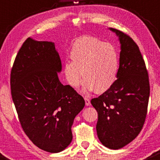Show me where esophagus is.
<instances>
[{
    "label": "esophagus",
    "mask_w": 160,
    "mask_h": 160,
    "mask_svg": "<svg viewBox=\"0 0 160 160\" xmlns=\"http://www.w3.org/2000/svg\"><path fill=\"white\" fill-rule=\"evenodd\" d=\"M84 100H85V104H86V105H91V101H90V99L88 98H84Z\"/></svg>",
    "instance_id": "obj_1"
}]
</instances>
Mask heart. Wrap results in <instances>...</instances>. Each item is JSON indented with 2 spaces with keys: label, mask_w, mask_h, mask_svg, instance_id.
Masks as SVG:
<instances>
[{
  "label": "heart",
  "mask_w": 160,
  "mask_h": 160,
  "mask_svg": "<svg viewBox=\"0 0 160 160\" xmlns=\"http://www.w3.org/2000/svg\"><path fill=\"white\" fill-rule=\"evenodd\" d=\"M69 57L72 62H65L63 72L72 88L80 84L82 75L83 89L98 94L108 91L116 82L119 54L112 44L92 36H83L72 43Z\"/></svg>",
  "instance_id": "b5f03b06"
}]
</instances>
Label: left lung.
Masks as SVG:
<instances>
[{
    "label": "left lung",
    "instance_id": "left-lung-1",
    "mask_svg": "<svg viewBox=\"0 0 160 160\" xmlns=\"http://www.w3.org/2000/svg\"><path fill=\"white\" fill-rule=\"evenodd\" d=\"M121 44L119 67L114 84L91 105L98 112L97 134L102 145L119 149L132 142L144 126L148 110V73L138 46L119 29L110 28Z\"/></svg>",
    "mask_w": 160,
    "mask_h": 160
}]
</instances>
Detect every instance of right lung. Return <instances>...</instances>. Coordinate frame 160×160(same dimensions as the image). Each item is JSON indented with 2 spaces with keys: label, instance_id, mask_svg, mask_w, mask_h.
I'll use <instances>...</instances> for the list:
<instances>
[{
  "label": "right lung",
  "instance_id": "add662e5",
  "mask_svg": "<svg viewBox=\"0 0 160 160\" xmlns=\"http://www.w3.org/2000/svg\"><path fill=\"white\" fill-rule=\"evenodd\" d=\"M61 69L55 44L29 37L11 71V94L22 128L36 146L52 153L72 142L74 119L85 105L70 85L59 81Z\"/></svg>",
  "mask_w": 160,
  "mask_h": 160
}]
</instances>
